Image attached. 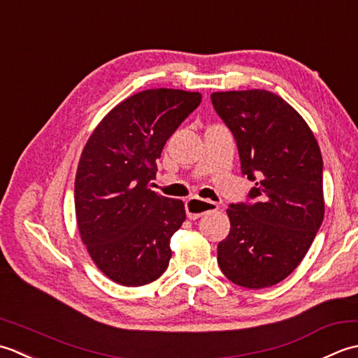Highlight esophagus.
<instances>
[{
	"instance_id": "esophagus-1",
	"label": "esophagus",
	"mask_w": 358,
	"mask_h": 358,
	"mask_svg": "<svg viewBox=\"0 0 358 358\" xmlns=\"http://www.w3.org/2000/svg\"><path fill=\"white\" fill-rule=\"evenodd\" d=\"M220 208L216 202L211 201H203L199 198H192L185 202V211L188 220H198V217L210 213V211H215Z\"/></svg>"
}]
</instances>
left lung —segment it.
Returning a JSON list of instances; mask_svg holds the SVG:
<instances>
[{
	"label": "left lung",
	"mask_w": 358,
	"mask_h": 358,
	"mask_svg": "<svg viewBox=\"0 0 358 358\" xmlns=\"http://www.w3.org/2000/svg\"><path fill=\"white\" fill-rule=\"evenodd\" d=\"M211 103L255 182L253 202L227 208L230 233L217 244V264L238 286H275L303 261L323 222L322 151L306 120L271 91L213 92Z\"/></svg>",
	"instance_id": "8db88e82"
}]
</instances>
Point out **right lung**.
Returning a JSON list of instances; mask_svg holds the SVG:
<instances>
[{"label":"right lung","instance_id":"right-lung-1","mask_svg":"<svg viewBox=\"0 0 358 358\" xmlns=\"http://www.w3.org/2000/svg\"><path fill=\"white\" fill-rule=\"evenodd\" d=\"M201 99L169 87L137 92L114 106L85 145L74 188L77 227L94 264L122 286H145L169 267L185 207L148 184L166 141Z\"/></svg>","mask_w":358,"mask_h":358}]
</instances>
